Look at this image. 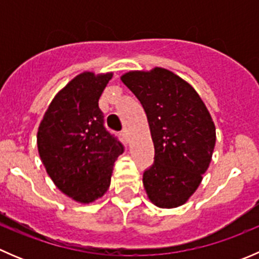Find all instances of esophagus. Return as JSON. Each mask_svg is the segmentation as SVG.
I'll return each instance as SVG.
<instances>
[{"label": "esophagus", "mask_w": 259, "mask_h": 259, "mask_svg": "<svg viewBox=\"0 0 259 259\" xmlns=\"http://www.w3.org/2000/svg\"><path fill=\"white\" fill-rule=\"evenodd\" d=\"M121 135H122V138H124V139L127 140V139H129V130L125 127V129L121 132Z\"/></svg>", "instance_id": "esophagus-1"}]
</instances>
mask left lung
<instances>
[{
  "instance_id": "8db88e82",
  "label": "left lung",
  "mask_w": 259,
  "mask_h": 259,
  "mask_svg": "<svg viewBox=\"0 0 259 259\" xmlns=\"http://www.w3.org/2000/svg\"><path fill=\"white\" fill-rule=\"evenodd\" d=\"M122 82L144 108L155 155L143 176L149 200L159 208L185 204L209 168L215 125L199 94L164 67L133 70Z\"/></svg>"
}]
</instances>
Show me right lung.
Instances as JSON below:
<instances>
[{"label": "right lung", "mask_w": 259, "mask_h": 259, "mask_svg": "<svg viewBox=\"0 0 259 259\" xmlns=\"http://www.w3.org/2000/svg\"><path fill=\"white\" fill-rule=\"evenodd\" d=\"M114 72L83 71L55 95L37 130L41 161L57 189L81 204L110 187L124 148L104 127L99 99Z\"/></svg>", "instance_id": "right-lung-1"}]
</instances>
